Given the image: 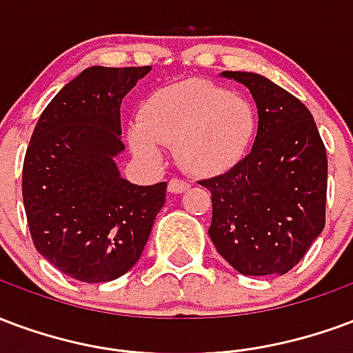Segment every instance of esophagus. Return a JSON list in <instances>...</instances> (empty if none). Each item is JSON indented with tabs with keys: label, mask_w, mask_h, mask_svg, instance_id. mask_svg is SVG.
Here are the masks:
<instances>
[{
	"label": "esophagus",
	"mask_w": 353,
	"mask_h": 353,
	"mask_svg": "<svg viewBox=\"0 0 353 353\" xmlns=\"http://www.w3.org/2000/svg\"><path fill=\"white\" fill-rule=\"evenodd\" d=\"M188 188H190V184L184 182V180H180V179L169 180V192H171V194H182V192H186Z\"/></svg>",
	"instance_id": "esophagus-1"
}]
</instances>
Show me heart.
<instances>
[{
    "label": "heart",
    "mask_w": 353,
    "mask_h": 353,
    "mask_svg": "<svg viewBox=\"0 0 353 353\" xmlns=\"http://www.w3.org/2000/svg\"><path fill=\"white\" fill-rule=\"evenodd\" d=\"M256 135V110L244 97L207 81H184L146 97L130 128L137 154L158 161L159 145L195 176H216L241 163Z\"/></svg>",
    "instance_id": "obj_1"
}]
</instances>
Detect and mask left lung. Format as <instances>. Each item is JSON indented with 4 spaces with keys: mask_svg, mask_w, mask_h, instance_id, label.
Masks as SVG:
<instances>
[{
    "mask_svg": "<svg viewBox=\"0 0 353 353\" xmlns=\"http://www.w3.org/2000/svg\"><path fill=\"white\" fill-rule=\"evenodd\" d=\"M222 74L250 90L259 123L241 163L199 180L212 199L208 235L241 274H285L325 225V146L310 110L295 95L261 74Z\"/></svg>",
    "mask_w": 353,
    "mask_h": 353,
    "instance_id": "1",
    "label": "left lung"
}]
</instances>
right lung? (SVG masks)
I'll list each match as a JSON object with an SVG mask.
<instances>
[{
  "instance_id": "1",
  "label": "right lung",
  "mask_w": 353,
  "mask_h": 353,
  "mask_svg": "<svg viewBox=\"0 0 353 353\" xmlns=\"http://www.w3.org/2000/svg\"><path fill=\"white\" fill-rule=\"evenodd\" d=\"M145 68L84 69L46 105L22 167L32 241L71 279L97 284L137 263L167 182L137 186L120 176V103Z\"/></svg>"
}]
</instances>
